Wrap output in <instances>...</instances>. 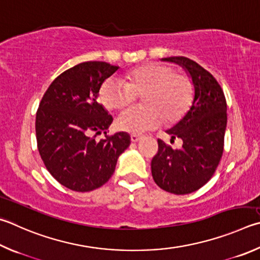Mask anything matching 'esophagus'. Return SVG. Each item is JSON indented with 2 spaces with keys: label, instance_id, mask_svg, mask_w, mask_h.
<instances>
[{
  "label": "esophagus",
  "instance_id": "esophagus-1",
  "mask_svg": "<svg viewBox=\"0 0 260 260\" xmlns=\"http://www.w3.org/2000/svg\"><path fill=\"white\" fill-rule=\"evenodd\" d=\"M141 139H142V136H140V135H136V134L131 135V141L133 143H138L139 141H141Z\"/></svg>",
  "mask_w": 260,
  "mask_h": 260
}]
</instances>
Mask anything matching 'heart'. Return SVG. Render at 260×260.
<instances>
[{
  "label": "heart",
  "instance_id": "b5f03b06",
  "mask_svg": "<svg viewBox=\"0 0 260 260\" xmlns=\"http://www.w3.org/2000/svg\"><path fill=\"white\" fill-rule=\"evenodd\" d=\"M143 95L146 107H131L118 115L117 128L141 134L168 121L177 120L192 100V83L186 75L175 73L171 66L148 63L132 70L128 83L119 77L106 79L100 88V100L108 109H121Z\"/></svg>",
  "mask_w": 260,
  "mask_h": 260
}]
</instances>
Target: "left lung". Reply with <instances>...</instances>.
<instances>
[{
	"mask_svg": "<svg viewBox=\"0 0 260 260\" xmlns=\"http://www.w3.org/2000/svg\"><path fill=\"white\" fill-rule=\"evenodd\" d=\"M185 70L193 85V100L185 115L166 133L183 141L181 149L158 140V153L151 161V172L157 185L174 194H188L209 181L223 154L228 124L223 89L214 76L185 56H169Z\"/></svg>",
	"mask_w": 260,
	"mask_h": 260,
	"instance_id": "left-lung-1",
	"label": "left lung"
}]
</instances>
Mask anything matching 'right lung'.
<instances>
[{"label":"right lung","instance_id":"1","mask_svg":"<svg viewBox=\"0 0 260 260\" xmlns=\"http://www.w3.org/2000/svg\"><path fill=\"white\" fill-rule=\"evenodd\" d=\"M117 66L87 61L66 70L45 92L36 114V139L45 167L63 186L88 192L102 186L115 172L119 155L128 148L131 136L107 134L111 115L98 102L103 82Z\"/></svg>","mask_w":260,"mask_h":260}]
</instances>
